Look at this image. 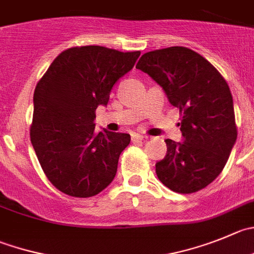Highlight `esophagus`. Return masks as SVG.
Returning <instances> with one entry per match:
<instances>
[{
	"label": "esophagus",
	"instance_id": "34e87169",
	"mask_svg": "<svg viewBox=\"0 0 254 254\" xmlns=\"http://www.w3.org/2000/svg\"><path fill=\"white\" fill-rule=\"evenodd\" d=\"M144 139V136H141V134H132V142L133 143H137V142H141Z\"/></svg>",
	"mask_w": 254,
	"mask_h": 254
}]
</instances>
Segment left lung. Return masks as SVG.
Here are the masks:
<instances>
[{
	"instance_id": "left-lung-1",
	"label": "left lung",
	"mask_w": 254,
	"mask_h": 254,
	"mask_svg": "<svg viewBox=\"0 0 254 254\" xmlns=\"http://www.w3.org/2000/svg\"><path fill=\"white\" fill-rule=\"evenodd\" d=\"M136 68L165 89L181 115L183 142L166 139L167 154L156 163L157 177L173 192L203 190L223 171L237 139L226 79L199 53L181 46L144 53Z\"/></svg>"
}]
</instances>
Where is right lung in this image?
Returning a JSON list of instances; mask_svg holds the SVG:
<instances>
[{
	"label": "right lung",
	"mask_w": 254,
	"mask_h": 254,
	"mask_svg": "<svg viewBox=\"0 0 254 254\" xmlns=\"http://www.w3.org/2000/svg\"><path fill=\"white\" fill-rule=\"evenodd\" d=\"M141 52L102 46L64 50L38 81L33 95L31 143L46 177L72 197L98 194L115 178L127 133L97 132L96 110L113 84L133 68Z\"/></svg>",
	"instance_id": "right-lung-1"
}]
</instances>
